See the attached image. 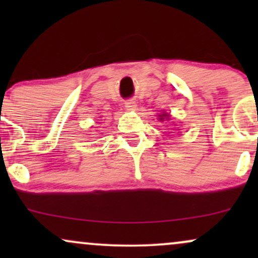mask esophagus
I'll return each instance as SVG.
<instances>
[{"label": "esophagus", "instance_id": "obj_1", "mask_svg": "<svg viewBox=\"0 0 258 258\" xmlns=\"http://www.w3.org/2000/svg\"><path fill=\"white\" fill-rule=\"evenodd\" d=\"M136 103L133 102V100H128V102L125 103V108L127 109V110H135L136 109Z\"/></svg>", "mask_w": 258, "mask_h": 258}]
</instances>
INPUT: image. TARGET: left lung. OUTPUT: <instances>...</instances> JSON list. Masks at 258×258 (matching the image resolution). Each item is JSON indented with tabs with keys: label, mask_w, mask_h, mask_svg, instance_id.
Returning <instances> with one entry per match:
<instances>
[{
	"label": "left lung",
	"mask_w": 258,
	"mask_h": 258,
	"mask_svg": "<svg viewBox=\"0 0 258 258\" xmlns=\"http://www.w3.org/2000/svg\"><path fill=\"white\" fill-rule=\"evenodd\" d=\"M164 119H168V114H166V112H162V114L159 115V120L160 121H164Z\"/></svg>",
	"instance_id": "1"
}]
</instances>
